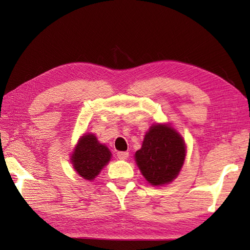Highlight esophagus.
Returning <instances> with one entry per match:
<instances>
[{
  "label": "esophagus",
  "instance_id": "obj_1",
  "mask_svg": "<svg viewBox=\"0 0 250 250\" xmlns=\"http://www.w3.org/2000/svg\"><path fill=\"white\" fill-rule=\"evenodd\" d=\"M117 156H118V159H120V160H126L129 158V152H118Z\"/></svg>",
  "mask_w": 250,
  "mask_h": 250
}]
</instances>
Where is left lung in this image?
<instances>
[{"mask_svg":"<svg viewBox=\"0 0 250 250\" xmlns=\"http://www.w3.org/2000/svg\"><path fill=\"white\" fill-rule=\"evenodd\" d=\"M142 175L151 185H164L175 179L183 167L186 146L183 138L170 125L155 124L145 135L134 154Z\"/></svg>","mask_w":250,"mask_h":250,"instance_id":"1","label":"left lung"}]
</instances>
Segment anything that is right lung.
Listing matches in <instances>:
<instances>
[{
  "label": "right lung",
  "mask_w": 250,
  "mask_h": 250,
  "mask_svg": "<svg viewBox=\"0 0 250 250\" xmlns=\"http://www.w3.org/2000/svg\"><path fill=\"white\" fill-rule=\"evenodd\" d=\"M110 159L111 152L92 133H86L79 138L70 158L76 172L88 181L94 180Z\"/></svg>",
  "instance_id": "obj_1"
}]
</instances>
